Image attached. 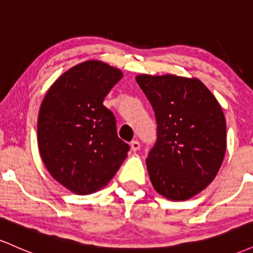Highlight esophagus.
Wrapping results in <instances>:
<instances>
[{
    "instance_id": "esophagus-1",
    "label": "esophagus",
    "mask_w": 253,
    "mask_h": 253,
    "mask_svg": "<svg viewBox=\"0 0 253 253\" xmlns=\"http://www.w3.org/2000/svg\"><path fill=\"white\" fill-rule=\"evenodd\" d=\"M130 149H132V151H138L140 149V143L138 140L130 141Z\"/></svg>"
}]
</instances>
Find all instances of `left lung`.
Segmentation results:
<instances>
[{"mask_svg": "<svg viewBox=\"0 0 253 253\" xmlns=\"http://www.w3.org/2000/svg\"><path fill=\"white\" fill-rule=\"evenodd\" d=\"M155 112L157 139L146 158L153 188L173 201L202 191L226 151V121L213 94L196 78L136 77Z\"/></svg>", "mask_w": 253, "mask_h": 253, "instance_id": "obj_1", "label": "left lung"}]
</instances>
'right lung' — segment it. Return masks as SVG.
Wrapping results in <instances>:
<instances>
[{
	"label": "right lung",
	"instance_id": "add662e5",
	"mask_svg": "<svg viewBox=\"0 0 253 253\" xmlns=\"http://www.w3.org/2000/svg\"><path fill=\"white\" fill-rule=\"evenodd\" d=\"M120 70L89 60L62 75L40 107L38 145L48 172L72 193L86 195L108 183L129 145L117 132L112 110L103 106Z\"/></svg>",
	"mask_w": 253,
	"mask_h": 253
}]
</instances>
